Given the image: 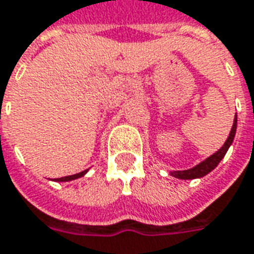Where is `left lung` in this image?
I'll return each instance as SVG.
<instances>
[{
  "mask_svg": "<svg viewBox=\"0 0 254 254\" xmlns=\"http://www.w3.org/2000/svg\"><path fill=\"white\" fill-rule=\"evenodd\" d=\"M237 122H238V118H237V115H235L233 127H231V131H230V135H228L227 141L224 142V145H223L216 153H213L212 156H209L208 159H205L204 161H201L199 164H197L195 167H193V168H189V170L183 171H170V175L174 176V178H178V179L188 181V179H198V178H202V176L208 175L210 171L215 170L217 167V164H219L223 160V157L226 156L228 147L231 146L234 138H235Z\"/></svg>",
  "mask_w": 254,
  "mask_h": 254,
  "instance_id": "1",
  "label": "left lung"
}]
</instances>
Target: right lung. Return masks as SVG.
<instances>
[{
	"mask_svg": "<svg viewBox=\"0 0 254 254\" xmlns=\"http://www.w3.org/2000/svg\"><path fill=\"white\" fill-rule=\"evenodd\" d=\"M89 172V170H84L82 172H79V174H75V175H69V176H64V178H60V179H55L56 182H71L75 181V179H79V178H82L86 174Z\"/></svg>",
	"mask_w": 254,
	"mask_h": 254,
	"instance_id": "1",
	"label": "right lung"
}]
</instances>
